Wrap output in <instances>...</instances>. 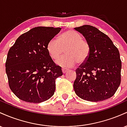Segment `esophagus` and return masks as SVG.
<instances>
[{"instance_id":"obj_1","label":"esophagus","mask_w":127,"mask_h":127,"mask_svg":"<svg viewBox=\"0 0 127 127\" xmlns=\"http://www.w3.org/2000/svg\"><path fill=\"white\" fill-rule=\"evenodd\" d=\"M67 68H62V72L63 73H65V72H67Z\"/></svg>"}]
</instances>
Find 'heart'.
Here are the masks:
<instances>
[{
  "mask_svg": "<svg viewBox=\"0 0 127 127\" xmlns=\"http://www.w3.org/2000/svg\"><path fill=\"white\" fill-rule=\"evenodd\" d=\"M66 55L57 61L60 65L72 67L77 63H83L88 59L90 46L87 40L82 39L81 34L74 30L63 33L59 38H52L48 42L46 49L52 59L57 60L64 52Z\"/></svg>",
  "mask_w": 127,
  "mask_h": 127,
  "instance_id": "1",
  "label": "heart"
}]
</instances>
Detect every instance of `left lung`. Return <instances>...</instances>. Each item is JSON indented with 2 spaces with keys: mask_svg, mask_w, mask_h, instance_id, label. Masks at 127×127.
<instances>
[{
  "mask_svg": "<svg viewBox=\"0 0 127 127\" xmlns=\"http://www.w3.org/2000/svg\"><path fill=\"white\" fill-rule=\"evenodd\" d=\"M75 29L82 34L90 46L88 59L76 70L75 93L90 101L110 98L121 84L122 64L118 49L108 36L95 27L84 25Z\"/></svg>",
  "mask_w": 127,
  "mask_h": 127,
  "instance_id": "1",
  "label": "left lung"
}]
</instances>
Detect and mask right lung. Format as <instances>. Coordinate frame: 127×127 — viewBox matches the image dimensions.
<instances>
[{
	"mask_svg": "<svg viewBox=\"0 0 127 127\" xmlns=\"http://www.w3.org/2000/svg\"><path fill=\"white\" fill-rule=\"evenodd\" d=\"M61 28L37 27L19 36L9 50L6 73L9 88L20 100L38 103L54 94L62 67L49 55L46 46Z\"/></svg>",
	"mask_w": 127,
	"mask_h": 127,
	"instance_id": "obj_1",
	"label": "right lung"
}]
</instances>
